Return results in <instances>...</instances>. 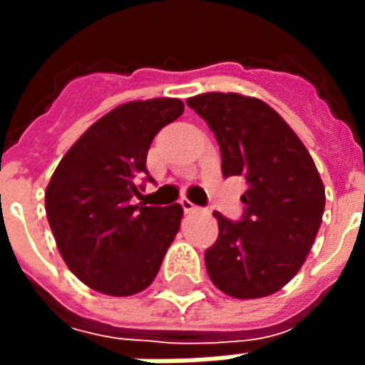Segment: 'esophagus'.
Returning <instances> with one entry per match:
<instances>
[{"label":"esophagus","mask_w":365,"mask_h":365,"mask_svg":"<svg viewBox=\"0 0 365 365\" xmlns=\"http://www.w3.org/2000/svg\"><path fill=\"white\" fill-rule=\"evenodd\" d=\"M182 207H183V211H185V213H197V211H199V207L193 205L190 199H182Z\"/></svg>","instance_id":"34e87169"}]
</instances>
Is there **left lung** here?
Returning a JSON list of instances; mask_svg holds the SVG:
<instances>
[{
  "instance_id": "left-lung-1",
  "label": "left lung",
  "mask_w": 365,
  "mask_h": 365,
  "mask_svg": "<svg viewBox=\"0 0 365 365\" xmlns=\"http://www.w3.org/2000/svg\"><path fill=\"white\" fill-rule=\"evenodd\" d=\"M221 148L222 175H242V221L215 211L219 238L205 252L211 282L230 297H268L305 264L324 213V185L305 144L268 103L209 91L187 99Z\"/></svg>"
}]
</instances>
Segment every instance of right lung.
Returning <instances> with one entry per match:
<instances>
[{"mask_svg": "<svg viewBox=\"0 0 365 365\" xmlns=\"http://www.w3.org/2000/svg\"><path fill=\"white\" fill-rule=\"evenodd\" d=\"M183 113L174 97L128 101L96 120L54 170L44 207L62 258L91 289L127 297L146 289L180 230L183 209L135 205L146 154ZM148 180H152L148 175Z\"/></svg>", "mask_w": 365, "mask_h": 365, "instance_id": "add662e5", "label": "right lung"}]
</instances>
